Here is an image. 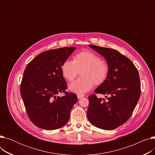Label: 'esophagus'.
Segmentation results:
<instances>
[{"mask_svg": "<svg viewBox=\"0 0 155 155\" xmlns=\"http://www.w3.org/2000/svg\"><path fill=\"white\" fill-rule=\"evenodd\" d=\"M77 97H78V99H82L83 98V97H85V95L84 94H77Z\"/></svg>", "mask_w": 155, "mask_h": 155, "instance_id": "esophagus-1", "label": "esophagus"}]
</instances>
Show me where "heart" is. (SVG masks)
<instances>
[{
  "label": "heart",
  "instance_id": "b5f03b06",
  "mask_svg": "<svg viewBox=\"0 0 155 155\" xmlns=\"http://www.w3.org/2000/svg\"><path fill=\"white\" fill-rule=\"evenodd\" d=\"M63 77L72 82L80 71L81 77L69 86L70 90L77 94H84L93 87L94 84L100 85L107 78L109 67L101 57L92 51L77 53L72 60H66L61 66Z\"/></svg>",
  "mask_w": 155,
  "mask_h": 155
}]
</instances>
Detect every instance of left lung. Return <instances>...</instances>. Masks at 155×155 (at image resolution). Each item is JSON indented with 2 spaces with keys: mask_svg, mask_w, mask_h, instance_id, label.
Masks as SVG:
<instances>
[{
  "mask_svg": "<svg viewBox=\"0 0 155 155\" xmlns=\"http://www.w3.org/2000/svg\"><path fill=\"white\" fill-rule=\"evenodd\" d=\"M102 55L109 67L107 78L88 96L87 117L94 126L113 130L124 124L133 114L141 95L137 69L133 63L118 51L89 45ZM106 95V100L96 94ZM108 97H107V95Z\"/></svg>",
  "mask_w": 155,
  "mask_h": 155,
  "instance_id": "obj_1",
  "label": "left lung"
}]
</instances>
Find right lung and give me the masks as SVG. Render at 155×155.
<instances>
[{
	"instance_id": "obj_1",
	"label": "right lung",
	"mask_w": 155,
	"mask_h": 155,
	"mask_svg": "<svg viewBox=\"0 0 155 155\" xmlns=\"http://www.w3.org/2000/svg\"><path fill=\"white\" fill-rule=\"evenodd\" d=\"M76 47H63L44 51L28 64L20 92L27 114L37 127L59 129L67 124L70 111L78 101L75 94L65 91L66 80L61 66ZM63 93L62 97L58 96Z\"/></svg>"
}]
</instances>
